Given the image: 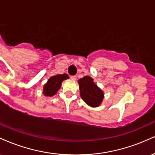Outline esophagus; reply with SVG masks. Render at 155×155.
Instances as JSON below:
<instances>
[{
  "label": "esophagus",
  "instance_id": "1",
  "mask_svg": "<svg viewBox=\"0 0 155 155\" xmlns=\"http://www.w3.org/2000/svg\"><path fill=\"white\" fill-rule=\"evenodd\" d=\"M71 79L72 80H76V76H71Z\"/></svg>",
  "mask_w": 155,
  "mask_h": 155
}]
</instances>
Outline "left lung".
Returning a JSON list of instances; mask_svg holds the SVG:
<instances>
[{
    "label": "left lung",
    "mask_w": 155,
    "mask_h": 155,
    "mask_svg": "<svg viewBox=\"0 0 155 155\" xmlns=\"http://www.w3.org/2000/svg\"><path fill=\"white\" fill-rule=\"evenodd\" d=\"M79 84L80 95L87 104L92 107L100 106L104 98V92L90 76H84L78 81Z\"/></svg>",
    "instance_id": "8db88e82"
}]
</instances>
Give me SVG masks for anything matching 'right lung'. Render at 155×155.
<instances>
[{"label":"right lung","instance_id":"right-lung-1","mask_svg":"<svg viewBox=\"0 0 155 155\" xmlns=\"http://www.w3.org/2000/svg\"><path fill=\"white\" fill-rule=\"evenodd\" d=\"M68 76L67 74H58L51 76L48 80L47 83L44 85L43 93L46 96H53L57 93L58 90L61 87V84L63 80L68 79Z\"/></svg>","mask_w":155,"mask_h":155}]
</instances>
